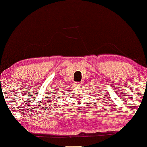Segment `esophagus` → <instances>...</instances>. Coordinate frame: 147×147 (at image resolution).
Masks as SVG:
<instances>
[{
    "mask_svg": "<svg viewBox=\"0 0 147 147\" xmlns=\"http://www.w3.org/2000/svg\"><path fill=\"white\" fill-rule=\"evenodd\" d=\"M74 85H76L77 87H79V86H80V85H81V82H75L74 83Z\"/></svg>",
    "mask_w": 147,
    "mask_h": 147,
    "instance_id": "esophagus-1",
    "label": "esophagus"
}]
</instances>
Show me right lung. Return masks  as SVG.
<instances>
[{
  "mask_svg": "<svg viewBox=\"0 0 147 147\" xmlns=\"http://www.w3.org/2000/svg\"><path fill=\"white\" fill-rule=\"evenodd\" d=\"M54 95H55V94H54Z\"/></svg>",
  "mask_w": 147,
  "mask_h": 147,
  "instance_id": "add662e5",
  "label": "right lung"
}]
</instances>
